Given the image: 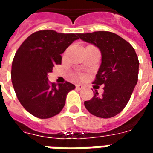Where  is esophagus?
<instances>
[{
	"label": "esophagus",
	"mask_w": 153,
	"mask_h": 153,
	"mask_svg": "<svg viewBox=\"0 0 153 153\" xmlns=\"http://www.w3.org/2000/svg\"><path fill=\"white\" fill-rule=\"evenodd\" d=\"M83 88H84V87H83L82 84H77L76 85V89H78V90L83 89Z\"/></svg>",
	"instance_id": "esophagus-1"
}]
</instances>
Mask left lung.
I'll use <instances>...</instances> for the list:
<instances>
[{"instance_id": "8db88e82", "label": "left lung", "mask_w": 153, "mask_h": 153, "mask_svg": "<svg viewBox=\"0 0 153 153\" xmlns=\"http://www.w3.org/2000/svg\"><path fill=\"white\" fill-rule=\"evenodd\" d=\"M81 40L93 44L101 51L102 63L93 82L104 85V93L97 91L84 102L86 109L100 118H111L124 109L138 82V62L134 47L119 35L106 31L79 33Z\"/></svg>"}]
</instances>
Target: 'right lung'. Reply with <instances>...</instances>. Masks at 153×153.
I'll return each instance as SVG.
<instances>
[{
	"mask_svg": "<svg viewBox=\"0 0 153 153\" xmlns=\"http://www.w3.org/2000/svg\"><path fill=\"white\" fill-rule=\"evenodd\" d=\"M78 33L54 30L33 33L21 44L12 62L11 80L19 102L27 111L40 119L57 115L65 104L67 93L75 88L69 82L51 83L48 74L61 64V54Z\"/></svg>",
	"mask_w": 153,
	"mask_h": 153,
	"instance_id": "add662e5",
	"label": "right lung"
}]
</instances>
